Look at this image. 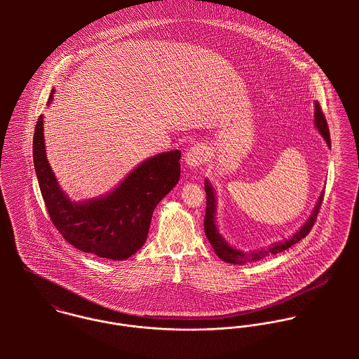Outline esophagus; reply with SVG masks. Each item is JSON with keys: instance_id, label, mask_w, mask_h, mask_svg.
<instances>
[{"instance_id": "esophagus-1", "label": "esophagus", "mask_w": 359, "mask_h": 359, "mask_svg": "<svg viewBox=\"0 0 359 359\" xmlns=\"http://www.w3.org/2000/svg\"><path fill=\"white\" fill-rule=\"evenodd\" d=\"M207 158H208V149L202 144L194 145L185 154L187 164L191 167H198V165L205 164Z\"/></svg>"}]
</instances>
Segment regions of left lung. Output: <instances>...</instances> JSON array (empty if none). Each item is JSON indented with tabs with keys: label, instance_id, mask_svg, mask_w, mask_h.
<instances>
[{
	"label": "left lung",
	"instance_id": "left-lung-1",
	"mask_svg": "<svg viewBox=\"0 0 359 359\" xmlns=\"http://www.w3.org/2000/svg\"><path fill=\"white\" fill-rule=\"evenodd\" d=\"M315 124L320 133V135L325 138L326 144L330 147V134H329V127L325 118V114L320 109V104L315 102ZM205 233L208 239V242L211 243L214 252L217 253V256L219 257L221 259L231 262V264H246V262H252V261H258L264 257L269 256V255H278L280 252L287 250L289 248H292L293 245H296L297 242H300L303 238H306L311 228L313 226L319 208L323 202V194L319 196V201L315 205L311 217L308 218L307 222L302 226V229L294 233L290 239L285 241V242H279L272 245L271 248H268L266 250H259V252H253V253H245V252H239L233 248H231L224 239L222 236L218 233L217 228H215V219H214V214H215V198H214V189L211 188V185L208 184V181H205Z\"/></svg>",
	"mask_w": 359,
	"mask_h": 359
}]
</instances>
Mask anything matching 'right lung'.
<instances>
[{
    "instance_id": "add662e5",
    "label": "right lung",
    "mask_w": 359,
    "mask_h": 359,
    "mask_svg": "<svg viewBox=\"0 0 359 359\" xmlns=\"http://www.w3.org/2000/svg\"><path fill=\"white\" fill-rule=\"evenodd\" d=\"M50 97V101L52 100ZM43 114L33 138V160L52 224L76 249L106 259H126L145 243L154 207L177 185L181 152L171 151L140 164L104 198L73 203L60 191L46 156Z\"/></svg>"
}]
</instances>
